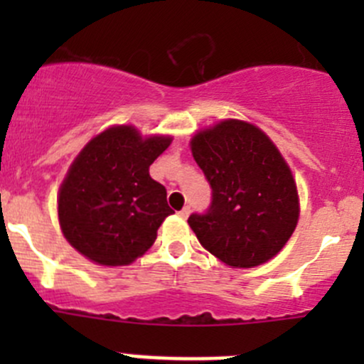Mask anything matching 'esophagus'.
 Returning <instances> with one entry per match:
<instances>
[{
    "instance_id": "1",
    "label": "esophagus",
    "mask_w": 364,
    "mask_h": 364,
    "mask_svg": "<svg viewBox=\"0 0 364 364\" xmlns=\"http://www.w3.org/2000/svg\"><path fill=\"white\" fill-rule=\"evenodd\" d=\"M190 211H192V209H190V205H185V208L181 209V211L178 213L179 216H181V218H188V215H190Z\"/></svg>"
}]
</instances>
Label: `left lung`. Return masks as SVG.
I'll return each instance as SVG.
<instances>
[{"instance_id": "obj_1", "label": "left lung", "mask_w": 364, "mask_h": 364, "mask_svg": "<svg viewBox=\"0 0 364 364\" xmlns=\"http://www.w3.org/2000/svg\"><path fill=\"white\" fill-rule=\"evenodd\" d=\"M190 148L213 190L208 211L188 218L199 243L232 267L273 259L299 218L296 181L273 141L255 124L225 119L193 135Z\"/></svg>"}]
</instances>
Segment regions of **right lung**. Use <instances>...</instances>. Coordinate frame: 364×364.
I'll list each match as a JSON object with an SVG mask.
<instances>
[{
    "instance_id": "right-lung-1",
    "label": "right lung",
    "mask_w": 364,
    "mask_h": 364,
    "mask_svg": "<svg viewBox=\"0 0 364 364\" xmlns=\"http://www.w3.org/2000/svg\"><path fill=\"white\" fill-rule=\"evenodd\" d=\"M171 142L119 124L84 146L58 196L61 230L77 252L102 266H127L151 248L172 209L149 165Z\"/></svg>"
}]
</instances>
